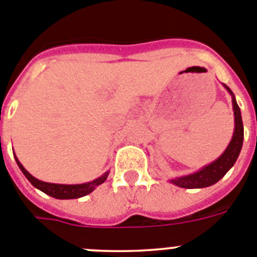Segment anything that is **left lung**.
Returning <instances> with one entry per match:
<instances>
[{"instance_id": "8db88e82", "label": "left lung", "mask_w": 257, "mask_h": 257, "mask_svg": "<svg viewBox=\"0 0 257 257\" xmlns=\"http://www.w3.org/2000/svg\"><path fill=\"white\" fill-rule=\"evenodd\" d=\"M224 87L232 96L233 110H234V133H233L232 141H230V143L225 149V151L216 160L212 161L211 164L203 166L201 170L193 173V174L170 179V182L175 184V186L188 189L205 188V187L212 186V184L219 182L228 173V170L234 165L238 156H239L242 143H243V123H242L241 110L238 107L234 94L230 91L229 87L225 84H224Z\"/></svg>"}]
</instances>
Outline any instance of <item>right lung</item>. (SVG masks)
<instances>
[{
  "label": "right lung",
  "instance_id": "1",
  "mask_svg": "<svg viewBox=\"0 0 257 257\" xmlns=\"http://www.w3.org/2000/svg\"><path fill=\"white\" fill-rule=\"evenodd\" d=\"M16 164L19 165L20 170L23 172V174L25 175L29 182L33 184L36 188H38L39 191L45 192L46 195L51 196V197L59 198V200H71V198H79L83 196L89 195L97 186L102 184L103 182L107 178L108 172H106L102 177L97 178V179L88 182V183L83 184H55V183H47V182H42V180H38L37 178H34L33 175L29 174V173L25 170L24 166L20 164V161L18 160V157L15 156Z\"/></svg>",
  "mask_w": 257,
  "mask_h": 257
}]
</instances>
